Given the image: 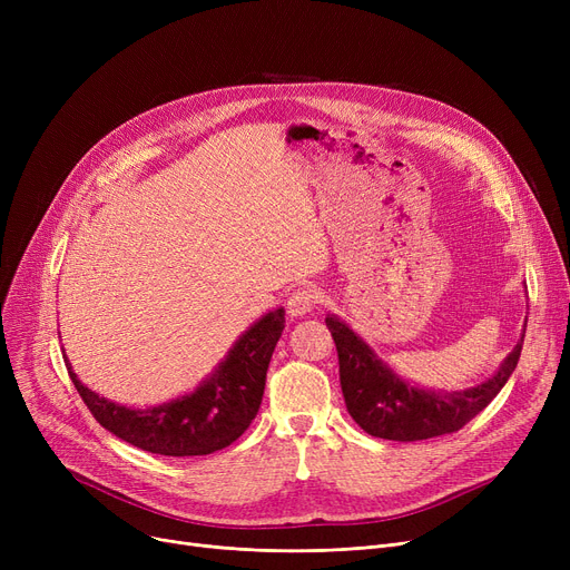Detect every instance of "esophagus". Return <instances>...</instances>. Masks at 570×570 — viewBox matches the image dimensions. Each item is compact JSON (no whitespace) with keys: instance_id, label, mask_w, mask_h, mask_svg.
I'll return each mask as SVG.
<instances>
[{"instance_id":"1","label":"esophagus","mask_w":570,"mask_h":570,"mask_svg":"<svg viewBox=\"0 0 570 570\" xmlns=\"http://www.w3.org/2000/svg\"><path fill=\"white\" fill-rule=\"evenodd\" d=\"M318 291L316 288H312V286H303V288H297V291H293L291 295H288V314L291 316H305V314H309L314 307H316V303H318Z\"/></svg>"}]
</instances>
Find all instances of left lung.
<instances>
[{"instance_id":"left-lung-1","label":"left lung","mask_w":570,"mask_h":570,"mask_svg":"<svg viewBox=\"0 0 570 570\" xmlns=\"http://www.w3.org/2000/svg\"><path fill=\"white\" fill-rule=\"evenodd\" d=\"M325 325L337 346L340 383L351 417L367 434L391 441H423L462 430L511 379L524 342L522 335L499 372L485 383L466 387V391L436 393L423 391L397 376L370 344L335 314L325 316Z\"/></svg>"}]
</instances>
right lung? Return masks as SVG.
I'll return each mask as SVG.
<instances>
[{"instance_id":"1","label":"right lung","mask_w":570,"mask_h":570,"mask_svg":"<svg viewBox=\"0 0 570 570\" xmlns=\"http://www.w3.org/2000/svg\"><path fill=\"white\" fill-rule=\"evenodd\" d=\"M284 323L282 307L267 312L233 344L219 367L194 393L149 409H129L99 397L78 381L69 361L67 370L97 423L117 439L168 458L209 455L243 436L256 417L269 357Z\"/></svg>"}]
</instances>
